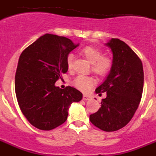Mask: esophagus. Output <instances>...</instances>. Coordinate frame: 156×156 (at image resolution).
Masks as SVG:
<instances>
[{
    "instance_id": "1",
    "label": "esophagus",
    "mask_w": 156,
    "mask_h": 156,
    "mask_svg": "<svg viewBox=\"0 0 156 156\" xmlns=\"http://www.w3.org/2000/svg\"><path fill=\"white\" fill-rule=\"evenodd\" d=\"M91 98L90 97V96H88V95L87 94H83V99L84 101H87V100H90V99Z\"/></svg>"
}]
</instances>
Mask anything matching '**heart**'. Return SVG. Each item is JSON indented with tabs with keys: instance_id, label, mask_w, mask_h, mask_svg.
<instances>
[{
	"instance_id": "1",
	"label": "heart",
	"mask_w": 156,
	"mask_h": 156,
	"mask_svg": "<svg viewBox=\"0 0 156 156\" xmlns=\"http://www.w3.org/2000/svg\"><path fill=\"white\" fill-rule=\"evenodd\" d=\"M80 53L86 58L90 63H91V69L97 76L105 77L109 73L112 67V61L110 58L103 56L102 51L98 48L94 46H86L83 48ZM73 62V55H69L66 59V66L69 69H71ZM94 84V80L91 77L80 75L73 80V85L78 90L83 92H87L91 88Z\"/></svg>"
}]
</instances>
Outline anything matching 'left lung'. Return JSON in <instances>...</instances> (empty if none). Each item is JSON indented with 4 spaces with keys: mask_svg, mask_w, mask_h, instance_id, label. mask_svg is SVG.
Segmentation results:
<instances>
[{
    "mask_svg": "<svg viewBox=\"0 0 156 156\" xmlns=\"http://www.w3.org/2000/svg\"><path fill=\"white\" fill-rule=\"evenodd\" d=\"M113 54L112 67L102 84L95 90L106 92L101 107L90 115V122L106 132L124 127L134 115L144 87L142 62L126 43L112 38L106 44Z\"/></svg>",
    "mask_w": 156,
    "mask_h": 156,
    "instance_id": "1",
    "label": "left lung"
}]
</instances>
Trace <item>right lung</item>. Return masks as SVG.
<instances>
[{"label":"right lung","instance_id":"add662e5","mask_svg":"<svg viewBox=\"0 0 156 156\" xmlns=\"http://www.w3.org/2000/svg\"><path fill=\"white\" fill-rule=\"evenodd\" d=\"M79 46L65 37L47 34L27 47L19 57L15 88L22 112L34 126L50 130L64 123L73 102L82 99L80 91L55 85L68 71L66 59Z\"/></svg>","mask_w":156,"mask_h":156}]
</instances>
